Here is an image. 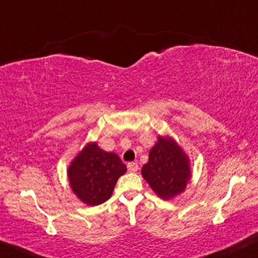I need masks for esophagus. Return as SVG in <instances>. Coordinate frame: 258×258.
<instances>
[{
    "label": "esophagus",
    "mask_w": 258,
    "mask_h": 258,
    "mask_svg": "<svg viewBox=\"0 0 258 258\" xmlns=\"http://www.w3.org/2000/svg\"><path fill=\"white\" fill-rule=\"evenodd\" d=\"M128 170L130 172H136L139 170V165L136 163H129L128 164Z\"/></svg>",
    "instance_id": "1"
}]
</instances>
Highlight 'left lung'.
<instances>
[{
  "label": "left lung",
  "instance_id": "1",
  "mask_svg": "<svg viewBox=\"0 0 258 258\" xmlns=\"http://www.w3.org/2000/svg\"><path fill=\"white\" fill-rule=\"evenodd\" d=\"M141 172L155 194L164 200L182 192L191 177L189 160L179 146L172 139L161 136L149 152L148 163Z\"/></svg>",
  "mask_w": 258,
  "mask_h": 258
}]
</instances>
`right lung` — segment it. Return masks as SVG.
Instances as JSON below:
<instances>
[{"label": "right lung", "mask_w": 258, "mask_h": 258, "mask_svg": "<svg viewBox=\"0 0 258 258\" xmlns=\"http://www.w3.org/2000/svg\"><path fill=\"white\" fill-rule=\"evenodd\" d=\"M125 172L118 155L88 144L73 160L68 177L73 191L82 202L98 206L110 199L117 180Z\"/></svg>", "instance_id": "1"}]
</instances>
